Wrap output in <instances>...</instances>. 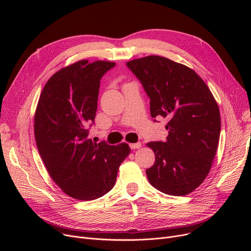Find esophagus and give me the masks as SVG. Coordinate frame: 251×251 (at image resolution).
I'll use <instances>...</instances> for the list:
<instances>
[{
	"instance_id": "esophagus-1",
	"label": "esophagus",
	"mask_w": 251,
	"mask_h": 251,
	"mask_svg": "<svg viewBox=\"0 0 251 251\" xmlns=\"http://www.w3.org/2000/svg\"><path fill=\"white\" fill-rule=\"evenodd\" d=\"M130 148L132 150H137L141 148V142H136V143H130Z\"/></svg>"
}]
</instances>
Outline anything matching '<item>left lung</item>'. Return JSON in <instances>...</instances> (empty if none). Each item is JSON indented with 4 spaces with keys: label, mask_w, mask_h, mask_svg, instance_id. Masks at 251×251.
I'll return each instance as SVG.
<instances>
[{
    "label": "left lung",
    "mask_w": 251,
    "mask_h": 251,
    "mask_svg": "<svg viewBox=\"0 0 251 251\" xmlns=\"http://www.w3.org/2000/svg\"><path fill=\"white\" fill-rule=\"evenodd\" d=\"M151 99V115L169 121L166 142L147 146L155 162L147 170L151 185L169 195L183 196L208 175L218 150L221 116L205 82L187 66L161 56L127 62Z\"/></svg>",
    "instance_id": "left-lung-1"
}]
</instances>
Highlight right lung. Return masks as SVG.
Returning <instances> with one entry per match:
<instances>
[{
    "instance_id": "add662e5",
    "label": "right lung",
    "mask_w": 251,
    "mask_h": 251,
    "mask_svg": "<svg viewBox=\"0 0 251 251\" xmlns=\"http://www.w3.org/2000/svg\"><path fill=\"white\" fill-rule=\"evenodd\" d=\"M116 64L77 61L52 74L34 114L36 147L50 177L67 195L92 201L115 185L127 143L109 146L88 138L95 120L101 76Z\"/></svg>"
}]
</instances>
